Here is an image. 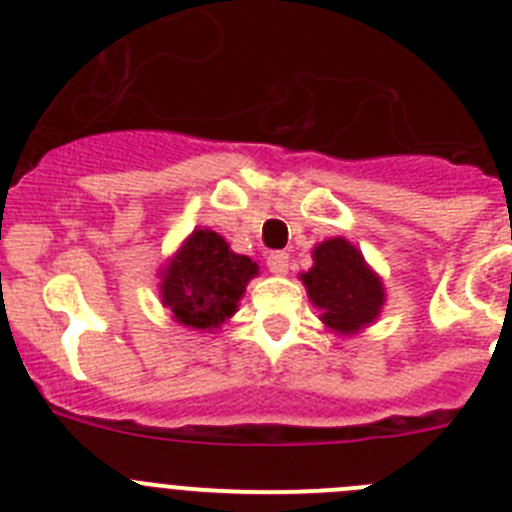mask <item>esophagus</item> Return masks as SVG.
<instances>
[{"label": "esophagus", "instance_id": "esophagus-1", "mask_svg": "<svg viewBox=\"0 0 512 512\" xmlns=\"http://www.w3.org/2000/svg\"><path fill=\"white\" fill-rule=\"evenodd\" d=\"M266 266H269L274 274H287L289 269V253L284 251H271L269 256H266Z\"/></svg>", "mask_w": 512, "mask_h": 512}]
</instances>
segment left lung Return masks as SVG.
Here are the masks:
<instances>
[{
	"label": "left lung",
	"instance_id": "1",
	"mask_svg": "<svg viewBox=\"0 0 512 512\" xmlns=\"http://www.w3.org/2000/svg\"><path fill=\"white\" fill-rule=\"evenodd\" d=\"M312 266L302 274L312 305L323 310V323L354 333L377 318L384 302L379 277L366 269L364 256L343 238H330L312 251Z\"/></svg>",
	"mask_w": 512,
	"mask_h": 512
}]
</instances>
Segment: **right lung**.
Instances as JSON below:
<instances>
[{"mask_svg": "<svg viewBox=\"0 0 512 512\" xmlns=\"http://www.w3.org/2000/svg\"><path fill=\"white\" fill-rule=\"evenodd\" d=\"M256 264L238 256L212 230H194L166 266L161 297L174 318L189 328H217L238 307Z\"/></svg>", "mask_w": 512, "mask_h": 512, "instance_id": "obj_1", "label": "right lung"}]
</instances>
